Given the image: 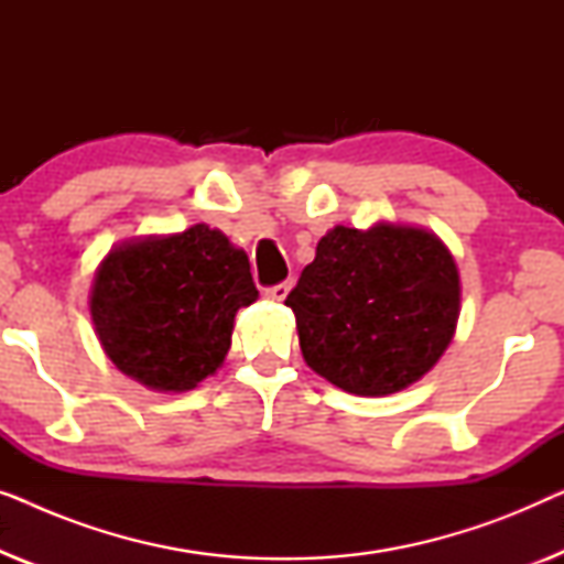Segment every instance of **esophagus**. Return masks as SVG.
<instances>
[{
    "instance_id": "obj_1",
    "label": "esophagus",
    "mask_w": 564,
    "mask_h": 564,
    "mask_svg": "<svg viewBox=\"0 0 564 564\" xmlns=\"http://www.w3.org/2000/svg\"><path fill=\"white\" fill-rule=\"evenodd\" d=\"M290 288H292L290 282H280V284H274V288H269V290H267V297H272V300H284V297H288Z\"/></svg>"
}]
</instances>
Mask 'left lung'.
Wrapping results in <instances>:
<instances>
[{"mask_svg":"<svg viewBox=\"0 0 564 564\" xmlns=\"http://www.w3.org/2000/svg\"><path fill=\"white\" fill-rule=\"evenodd\" d=\"M284 305L305 365L354 395L382 398L431 372L457 334L462 282L436 234L380 220L318 241Z\"/></svg>","mask_w":564,"mask_h":564,"instance_id":"8db88e82","label":"left lung"}]
</instances>
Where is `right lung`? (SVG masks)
Listing matches in <instances>:
<instances>
[{
	"label": "right lung",
	"mask_w": 564,
	"mask_h": 564,
	"mask_svg": "<svg viewBox=\"0 0 564 564\" xmlns=\"http://www.w3.org/2000/svg\"><path fill=\"white\" fill-rule=\"evenodd\" d=\"M257 297L246 251L197 223L115 243L95 272L89 315L122 375L187 392L223 367L236 313Z\"/></svg>",
	"instance_id": "add662e5"
}]
</instances>
